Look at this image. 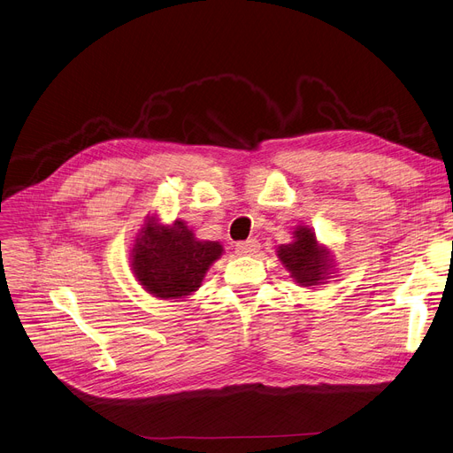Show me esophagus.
Here are the masks:
<instances>
[{
	"label": "esophagus",
	"instance_id": "esophagus-1",
	"mask_svg": "<svg viewBox=\"0 0 453 453\" xmlns=\"http://www.w3.org/2000/svg\"><path fill=\"white\" fill-rule=\"evenodd\" d=\"M258 242L255 238L248 240V242H238L236 243V253L238 255H255L258 251Z\"/></svg>",
	"mask_w": 453,
	"mask_h": 453
}]
</instances>
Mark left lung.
Listing matches in <instances>:
<instances>
[{
  "mask_svg": "<svg viewBox=\"0 0 453 453\" xmlns=\"http://www.w3.org/2000/svg\"><path fill=\"white\" fill-rule=\"evenodd\" d=\"M278 258L300 287H318L334 273V257L326 245L319 243L308 225H296L293 242L281 243Z\"/></svg>",
  "mask_w": 453,
  "mask_h": 453,
  "instance_id": "obj_1",
  "label": "left lung"
}]
</instances>
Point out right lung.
Instances as JSON below:
<instances>
[{
    "instance_id": "add662e5",
    "label": "right lung",
    "mask_w": 453,
    "mask_h": 453,
    "mask_svg": "<svg viewBox=\"0 0 453 453\" xmlns=\"http://www.w3.org/2000/svg\"><path fill=\"white\" fill-rule=\"evenodd\" d=\"M223 251L219 242L198 240L180 219L162 225L157 213H149L135 234L130 266L149 295L160 300L188 298Z\"/></svg>"
}]
</instances>
